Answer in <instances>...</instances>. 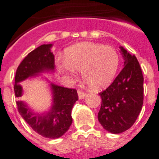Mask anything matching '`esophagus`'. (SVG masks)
I'll use <instances>...</instances> for the list:
<instances>
[{"label":"esophagus","instance_id":"1","mask_svg":"<svg viewBox=\"0 0 159 159\" xmlns=\"http://www.w3.org/2000/svg\"><path fill=\"white\" fill-rule=\"evenodd\" d=\"M78 97H79V99H83V98H84L87 96L86 93H84V92H81V90H78Z\"/></svg>","mask_w":159,"mask_h":159}]
</instances>
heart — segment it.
Returning <instances> with one entry per match:
<instances>
[{"instance_id": "b5f03b06", "label": "heart", "mask_w": 159, "mask_h": 159, "mask_svg": "<svg viewBox=\"0 0 159 159\" xmlns=\"http://www.w3.org/2000/svg\"><path fill=\"white\" fill-rule=\"evenodd\" d=\"M120 57L114 47L95 42H81L66 48L64 59L56 62L59 73L75 78L81 70L82 78L93 89H101L113 81Z\"/></svg>"}]
</instances>
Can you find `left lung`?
Segmentation results:
<instances>
[{"instance_id":"1","label":"left lung","mask_w":159,"mask_h":159,"mask_svg":"<svg viewBox=\"0 0 159 159\" xmlns=\"http://www.w3.org/2000/svg\"><path fill=\"white\" fill-rule=\"evenodd\" d=\"M124 67L109 87L100 93L101 107L98 120L115 134L123 133L136 121L143 103V77L137 59L120 47Z\"/></svg>"}]
</instances>
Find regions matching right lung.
I'll list each match as a JSON object with an SVG mask.
<instances>
[{
  "instance_id": "1",
  "label": "right lung",
  "mask_w": 159,
  "mask_h": 159,
  "mask_svg": "<svg viewBox=\"0 0 159 159\" xmlns=\"http://www.w3.org/2000/svg\"><path fill=\"white\" fill-rule=\"evenodd\" d=\"M52 44H42L29 53L18 66L15 77L16 97H20L23 89L19 82L44 70H53L54 55ZM53 94L52 109L45 115L33 113L23 101H17L18 111L23 119L36 133L44 137L56 139L63 136L72 123L71 111L78 100L77 90L51 84Z\"/></svg>"
}]
</instances>
